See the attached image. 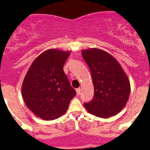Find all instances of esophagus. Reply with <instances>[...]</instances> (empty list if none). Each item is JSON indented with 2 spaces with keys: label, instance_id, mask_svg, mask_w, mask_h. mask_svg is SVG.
Instances as JSON below:
<instances>
[{
  "label": "esophagus",
  "instance_id": "esophagus-1",
  "mask_svg": "<svg viewBox=\"0 0 150 150\" xmlns=\"http://www.w3.org/2000/svg\"><path fill=\"white\" fill-rule=\"evenodd\" d=\"M81 88H78L76 89L77 95H80V93H81Z\"/></svg>",
  "mask_w": 150,
  "mask_h": 150
}]
</instances>
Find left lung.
<instances>
[{"mask_svg":"<svg viewBox=\"0 0 150 150\" xmlns=\"http://www.w3.org/2000/svg\"><path fill=\"white\" fill-rule=\"evenodd\" d=\"M91 73L93 99L84 107L91 114L108 118L118 114L128 100L130 81L123 69L110 54L99 48L82 50Z\"/></svg>","mask_w":150,"mask_h":150,"instance_id":"obj_1","label":"left lung"}]
</instances>
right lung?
<instances>
[{
	"instance_id": "right-lung-1",
	"label": "right lung",
	"mask_w": 150,
	"mask_h": 150,
	"mask_svg": "<svg viewBox=\"0 0 150 150\" xmlns=\"http://www.w3.org/2000/svg\"><path fill=\"white\" fill-rule=\"evenodd\" d=\"M70 51L48 49L32 63L22 87L28 109L45 120L57 119L67 110L76 91L63 70Z\"/></svg>"
}]
</instances>
